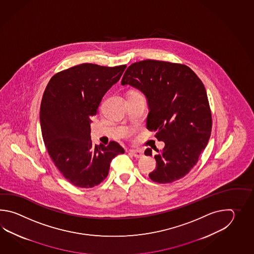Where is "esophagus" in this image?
Masks as SVG:
<instances>
[{
  "instance_id": "esophagus-1",
  "label": "esophagus",
  "mask_w": 254,
  "mask_h": 254,
  "mask_svg": "<svg viewBox=\"0 0 254 254\" xmlns=\"http://www.w3.org/2000/svg\"><path fill=\"white\" fill-rule=\"evenodd\" d=\"M129 153H130L132 156H134L135 158H138V159L143 157V152L141 151H138V150H130Z\"/></svg>"
}]
</instances>
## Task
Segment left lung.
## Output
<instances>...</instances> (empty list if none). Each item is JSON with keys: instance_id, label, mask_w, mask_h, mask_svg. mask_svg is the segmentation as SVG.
Here are the masks:
<instances>
[{"instance_id": "1", "label": "left lung", "mask_w": 254, "mask_h": 254, "mask_svg": "<svg viewBox=\"0 0 254 254\" xmlns=\"http://www.w3.org/2000/svg\"><path fill=\"white\" fill-rule=\"evenodd\" d=\"M129 84L148 101L147 129L156 131L165 146L154 158L151 181L169 184L184 177L198 162L211 131V113L205 88L188 66L156 60L129 65L122 85ZM151 149L145 155L151 156Z\"/></svg>"}]
</instances>
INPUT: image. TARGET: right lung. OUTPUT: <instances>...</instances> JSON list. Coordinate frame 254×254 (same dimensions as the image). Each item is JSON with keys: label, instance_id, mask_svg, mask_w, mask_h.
I'll return each mask as SVG.
<instances>
[{"label": "right lung", "instance_id": "obj_1", "mask_svg": "<svg viewBox=\"0 0 254 254\" xmlns=\"http://www.w3.org/2000/svg\"><path fill=\"white\" fill-rule=\"evenodd\" d=\"M125 68L76 65L53 76L43 92L40 122L44 144L60 173L76 187L101 184L112 160L125 153L114 140L108 146L93 145L90 133L91 118Z\"/></svg>", "mask_w": 254, "mask_h": 254}]
</instances>
